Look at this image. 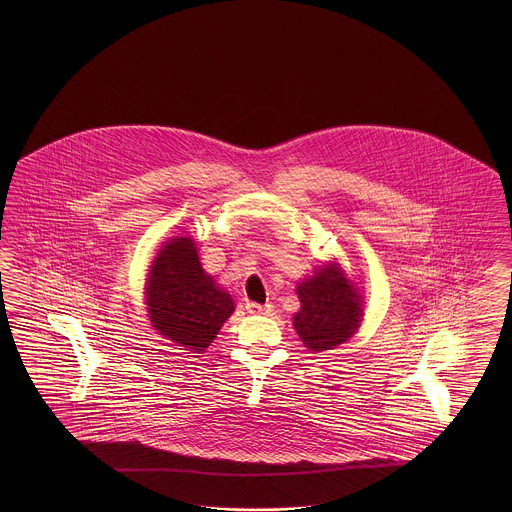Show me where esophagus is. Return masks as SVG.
<instances>
[{
  "mask_svg": "<svg viewBox=\"0 0 512 512\" xmlns=\"http://www.w3.org/2000/svg\"><path fill=\"white\" fill-rule=\"evenodd\" d=\"M246 310L251 315H266V313H270L272 308H270V304H255V302H248L246 304Z\"/></svg>",
  "mask_w": 512,
  "mask_h": 512,
  "instance_id": "obj_1",
  "label": "esophagus"
}]
</instances>
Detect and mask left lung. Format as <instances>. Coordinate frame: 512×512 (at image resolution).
Here are the masks:
<instances>
[{
    "mask_svg": "<svg viewBox=\"0 0 512 512\" xmlns=\"http://www.w3.org/2000/svg\"><path fill=\"white\" fill-rule=\"evenodd\" d=\"M296 293L302 308L293 321L298 336L311 351L334 349L355 334L362 321L360 296L336 264L304 279Z\"/></svg>",
    "mask_w": 512,
    "mask_h": 512,
    "instance_id": "8db88e82",
    "label": "left lung"
}]
</instances>
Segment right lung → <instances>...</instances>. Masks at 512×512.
Here are the masks:
<instances>
[{
	"instance_id": "right-lung-1",
	"label": "right lung",
	"mask_w": 512,
	"mask_h": 512,
	"mask_svg": "<svg viewBox=\"0 0 512 512\" xmlns=\"http://www.w3.org/2000/svg\"><path fill=\"white\" fill-rule=\"evenodd\" d=\"M146 302L155 330L193 353L212 343L234 311L233 298L202 270L195 242L189 238H174L159 251Z\"/></svg>"
}]
</instances>
